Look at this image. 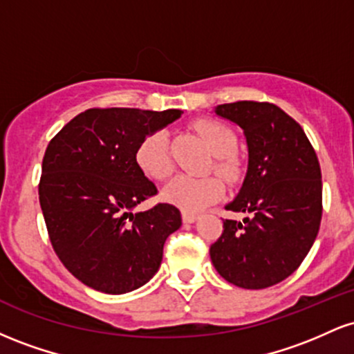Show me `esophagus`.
Instances as JSON below:
<instances>
[{
	"label": "esophagus",
	"instance_id": "1",
	"mask_svg": "<svg viewBox=\"0 0 354 354\" xmlns=\"http://www.w3.org/2000/svg\"><path fill=\"white\" fill-rule=\"evenodd\" d=\"M196 219H198L196 213H186V211H183V221L185 223H194Z\"/></svg>",
	"mask_w": 354,
	"mask_h": 354
}]
</instances>
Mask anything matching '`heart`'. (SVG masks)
<instances>
[{
  "label": "heart",
  "instance_id": "b5f03b06",
  "mask_svg": "<svg viewBox=\"0 0 354 354\" xmlns=\"http://www.w3.org/2000/svg\"><path fill=\"white\" fill-rule=\"evenodd\" d=\"M194 129L206 141L209 151L216 156L214 160L216 173L228 180L236 176L239 165L233 153L236 149L238 140L233 129L214 120L196 121ZM135 160L141 171L148 178L156 181L166 180L173 171L168 133L154 131L151 135L145 136L136 146ZM223 193H225V186L218 178H194L188 174H180L168 183V186L163 189V198L186 213H196V211L218 201Z\"/></svg>",
  "mask_w": 354,
  "mask_h": 354
}]
</instances>
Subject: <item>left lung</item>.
Returning <instances> with one entry per match:
<instances>
[{"label":"left lung","mask_w":354,"mask_h":354,"mask_svg":"<svg viewBox=\"0 0 354 354\" xmlns=\"http://www.w3.org/2000/svg\"><path fill=\"white\" fill-rule=\"evenodd\" d=\"M214 113L245 133L248 171L225 208L248 216L223 221L211 261L234 286L263 290L293 274L315 243L323 214L319 161L301 126L276 104L236 101Z\"/></svg>","instance_id":"left-lung-1"}]
</instances>
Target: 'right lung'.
<instances>
[{"mask_svg": "<svg viewBox=\"0 0 354 354\" xmlns=\"http://www.w3.org/2000/svg\"><path fill=\"white\" fill-rule=\"evenodd\" d=\"M181 113L91 108L48 145L38 191L50 241L64 268L93 290L123 295L148 283L166 238L181 226L180 209L168 203L133 213L158 193L136 165V146Z\"/></svg>", "mask_w": 354, "mask_h": 354, "instance_id": "1", "label": "right lung"}]
</instances>
